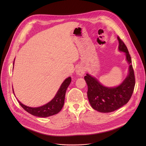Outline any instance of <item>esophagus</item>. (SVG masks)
Here are the masks:
<instances>
[{"label": "esophagus", "instance_id": "obj_1", "mask_svg": "<svg viewBox=\"0 0 146 146\" xmlns=\"http://www.w3.org/2000/svg\"><path fill=\"white\" fill-rule=\"evenodd\" d=\"M76 73L79 76L82 77L83 76L84 74H85V69L83 67H82L81 66H79L76 68Z\"/></svg>", "mask_w": 146, "mask_h": 146}]
</instances>
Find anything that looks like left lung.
I'll return each instance as SVG.
<instances>
[{
  "instance_id": "left-lung-1",
  "label": "left lung",
  "mask_w": 146,
  "mask_h": 146,
  "mask_svg": "<svg viewBox=\"0 0 146 146\" xmlns=\"http://www.w3.org/2000/svg\"><path fill=\"white\" fill-rule=\"evenodd\" d=\"M119 43V50L125 52L126 60L129 64V74L123 82L116 87H106L97 79L86 74L84 79L88 85V98L93 109L101 112L114 111L130 100L135 84L134 72L131 59L127 48L123 40L117 36Z\"/></svg>"
}]
</instances>
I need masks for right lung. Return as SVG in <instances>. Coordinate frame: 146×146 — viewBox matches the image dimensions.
Returning a JSON list of instances; mask_svg holds the SVG:
<instances>
[{
	"label": "right lung",
	"mask_w": 146,
	"mask_h": 146,
	"mask_svg": "<svg viewBox=\"0 0 146 146\" xmlns=\"http://www.w3.org/2000/svg\"><path fill=\"white\" fill-rule=\"evenodd\" d=\"M71 82V77H68L65 79L54 98L49 103L42 106L39 107H30L21 104L19 100L17 101L26 111L34 116L40 117H46L53 116L58 113L62 110L64 102L66 92Z\"/></svg>",
	"instance_id": "1"
}]
</instances>
